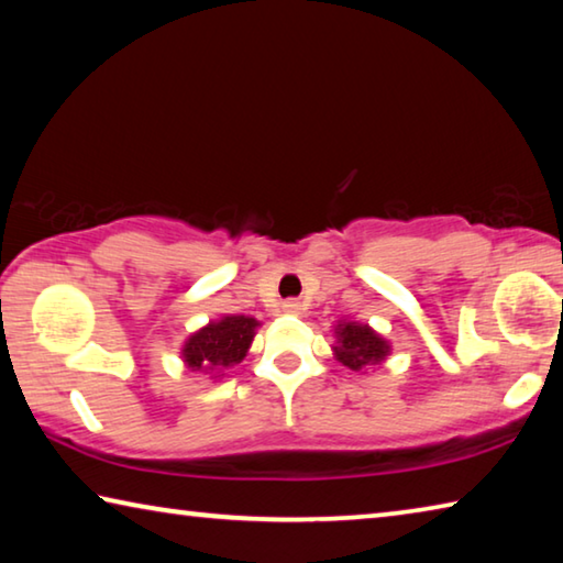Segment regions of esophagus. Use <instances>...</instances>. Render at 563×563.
I'll list each match as a JSON object with an SVG mask.
<instances>
[{
    "label": "esophagus",
    "mask_w": 563,
    "mask_h": 563,
    "mask_svg": "<svg viewBox=\"0 0 563 563\" xmlns=\"http://www.w3.org/2000/svg\"><path fill=\"white\" fill-rule=\"evenodd\" d=\"M280 308H283L285 316H298V312L302 310V305L298 300H285Z\"/></svg>",
    "instance_id": "34e87169"
}]
</instances>
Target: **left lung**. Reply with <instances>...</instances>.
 I'll list each match as a JSON object with an SVG mask.
<instances>
[{
  "instance_id": "8db88e82",
  "label": "left lung",
  "mask_w": 563,
  "mask_h": 563,
  "mask_svg": "<svg viewBox=\"0 0 563 563\" xmlns=\"http://www.w3.org/2000/svg\"><path fill=\"white\" fill-rule=\"evenodd\" d=\"M338 345L332 347L335 352V360L342 365L362 373L369 365H379L389 355V342L377 335V332L369 325H362V322L352 320H340L335 328Z\"/></svg>"
}]
</instances>
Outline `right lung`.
I'll return each mask as SVG.
<instances>
[{
  "label": "right lung",
  "mask_w": 563,
  "mask_h": 563,
  "mask_svg": "<svg viewBox=\"0 0 563 563\" xmlns=\"http://www.w3.org/2000/svg\"><path fill=\"white\" fill-rule=\"evenodd\" d=\"M258 325V320L247 316H225L208 322L206 328L188 335L180 357H184L190 373L221 377V373L231 369L247 355V347H251Z\"/></svg>",
  "instance_id": "add662e5"
}]
</instances>
